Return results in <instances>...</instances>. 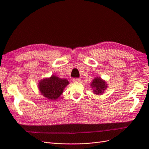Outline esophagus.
Here are the masks:
<instances>
[{"instance_id": "1", "label": "esophagus", "mask_w": 149, "mask_h": 149, "mask_svg": "<svg viewBox=\"0 0 149 149\" xmlns=\"http://www.w3.org/2000/svg\"><path fill=\"white\" fill-rule=\"evenodd\" d=\"M73 81L74 83H79V82H81V79H79V78H74L73 79Z\"/></svg>"}]
</instances>
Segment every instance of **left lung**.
Listing matches in <instances>:
<instances>
[{"mask_svg": "<svg viewBox=\"0 0 149 149\" xmlns=\"http://www.w3.org/2000/svg\"><path fill=\"white\" fill-rule=\"evenodd\" d=\"M90 86L93 89V93L96 95H101L107 88V84L106 81L99 76H96L93 79Z\"/></svg>", "mask_w": 149, "mask_h": 149, "instance_id": "obj_1", "label": "left lung"}]
</instances>
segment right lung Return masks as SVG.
Returning a JSON list of instances; mask_svg holds the SVG:
<instances>
[{
    "label": "right lung",
    "mask_w": 149,
    "mask_h": 149,
    "mask_svg": "<svg viewBox=\"0 0 149 149\" xmlns=\"http://www.w3.org/2000/svg\"><path fill=\"white\" fill-rule=\"evenodd\" d=\"M70 84L66 79H61L55 75L40 80L38 84V89L45 97L49 100L55 101L64 91V89Z\"/></svg>",
    "instance_id": "add662e5"
}]
</instances>
